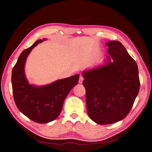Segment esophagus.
<instances>
[{
	"label": "esophagus",
	"mask_w": 152,
	"mask_h": 152,
	"mask_svg": "<svg viewBox=\"0 0 152 152\" xmlns=\"http://www.w3.org/2000/svg\"><path fill=\"white\" fill-rule=\"evenodd\" d=\"M83 80H84V78L83 77H82V76H80V78H79V83L80 84H82V82H83Z\"/></svg>",
	"instance_id": "34e87169"
}]
</instances>
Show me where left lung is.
<instances>
[{
  "mask_svg": "<svg viewBox=\"0 0 152 152\" xmlns=\"http://www.w3.org/2000/svg\"><path fill=\"white\" fill-rule=\"evenodd\" d=\"M102 65L83 72L87 112L99 125L112 124L127 116L140 91L137 65L118 41H110Z\"/></svg>",
  "mask_w": 152,
  "mask_h": 152,
  "instance_id": "left-lung-1",
  "label": "left lung"
}]
</instances>
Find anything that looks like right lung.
<instances>
[{"instance_id":"1","label":"right lung","mask_w":152,"mask_h":152,"mask_svg":"<svg viewBox=\"0 0 152 152\" xmlns=\"http://www.w3.org/2000/svg\"><path fill=\"white\" fill-rule=\"evenodd\" d=\"M47 39H39L20 53L12 71V86L14 100L23 114L38 123H48L55 120L62 109L67 95L78 82L79 74L44 86L29 83L25 74L27 56L39 43Z\"/></svg>"}]
</instances>
